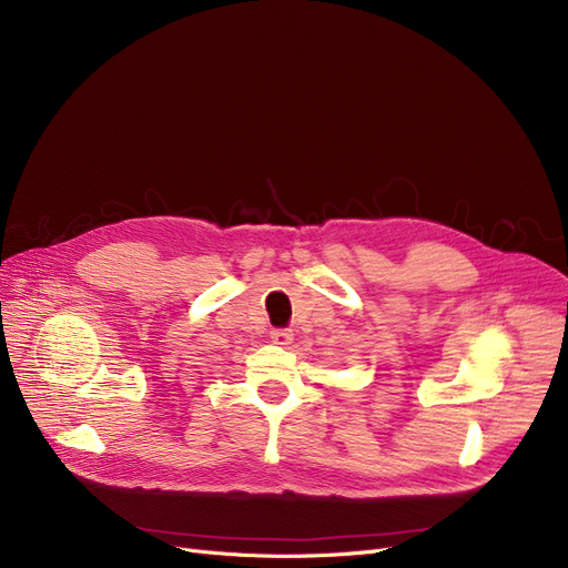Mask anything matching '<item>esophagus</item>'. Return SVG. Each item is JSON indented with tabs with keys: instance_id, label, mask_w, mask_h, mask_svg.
<instances>
[{
	"instance_id": "34e87169",
	"label": "esophagus",
	"mask_w": 568,
	"mask_h": 568,
	"mask_svg": "<svg viewBox=\"0 0 568 568\" xmlns=\"http://www.w3.org/2000/svg\"><path fill=\"white\" fill-rule=\"evenodd\" d=\"M272 341L276 343V345H290V341H292V332L290 329H272Z\"/></svg>"
}]
</instances>
